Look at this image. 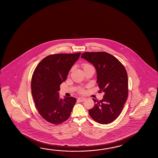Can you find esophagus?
<instances>
[{
	"label": "esophagus",
	"mask_w": 158,
	"mask_h": 158,
	"mask_svg": "<svg viewBox=\"0 0 158 158\" xmlns=\"http://www.w3.org/2000/svg\"><path fill=\"white\" fill-rule=\"evenodd\" d=\"M77 100H78L79 102H84V100H85V98H82V97H81V98H78Z\"/></svg>",
	"instance_id": "esophagus-1"
}]
</instances>
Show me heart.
<instances>
[{
	"label": "heart",
	"mask_w": 158,
	"mask_h": 158,
	"mask_svg": "<svg viewBox=\"0 0 158 158\" xmlns=\"http://www.w3.org/2000/svg\"><path fill=\"white\" fill-rule=\"evenodd\" d=\"M82 67H83V69H86V68H88V67H93L91 65H90L89 64H83ZM80 91H81V93H83V92H84V90L83 89H81Z\"/></svg>",
	"instance_id": "b5f03b06"
}]
</instances>
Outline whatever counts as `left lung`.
<instances>
[{"instance_id":"obj_1","label":"left lung","mask_w":158,"mask_h":158,"mask_svg":"<svg viewBox=\"0 0 158 158\" xmlns=\"http://www.w3.org/2000/svg\"><path fill=\"white\" fill-rule=\"evenodd\" d=\"M95 67L97 83L104 95L96 100L88 110L92 118L101 124H108L118 117L128 95V79L126 69L116 57L106 52H85L81 56Z\"/></svg>"}]
</instances>
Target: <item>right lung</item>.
I'll return each instance as SVG.
<instances>
[{
    "instance_id": "obj_1",
    "label": "right lung",
    "mask_w": 158,
    "mask_h": 158,
    "mask_svg": "<svg viewBox=\"0 0 158 158\" xmlns=\"http://www.w3.org/2000/svg\"><path fill=\"white\" fill-rule=\"evenodd\" d=\"M80 55L81 53L50 55L35 70L31 81L32 96L39 114L48 123L60 124L70 116L77 99L65 96L60 98L58 91Z\"/></svg>"
}]
</instances>
